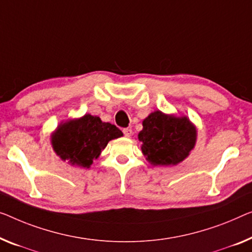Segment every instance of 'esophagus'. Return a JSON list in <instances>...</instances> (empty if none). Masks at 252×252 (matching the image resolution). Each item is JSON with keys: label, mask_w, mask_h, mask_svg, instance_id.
<instances>
[{"label": "esophagus", "mask_w": 252, "mask_h": 252, "mask_svg": "<svg viewBox=\"0 0 252 252\" xmlns=\"http://www.w3.org/2000/svg\"><path fill=\"white\" fill-rule=\"evenodd\" d=\"M123 134H125L126 137L129 138L131 134H132V130L129 129V127H126V129H123Z\"/></svg>", "instance_id": "1"}]
</instances>
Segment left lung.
Returning <instances> with one entry per match:
<instances>
[{
    "label": "left lung",
    "mask_w": 252,
    "mask_h": 252,
    "mask_svg": "<svg viewBox=\"0 0 252 252\" xmlns=\"http://www.w3.org/2000/svg\"><path fill=\"white\" fill-rule=\"evenodd\" d=\"M142 126L138 139L146 158L154 165H176L196 144V129L186 116L176 118L156 111Z\"/></svg>",
    "instance_id": "left-lung-1"
}]
</instances>
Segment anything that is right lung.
Wrapping results in <instances>:
<instances>
[{
	"mask_svg": "<svg viewBox=\"0 0 252 252\" xmlns=\"http://www.w3.org/2000/svg\"><path fill=\"white\" fill-rule=\"evenodd\" d=\"M122 131L114 125L102 122L97 116L86 114L58 127L52 137L55 153L72 165L89 167L112 139L122 137Z\"/></svg>",
	"mask_w": 252,
	"mask_h": 252,
	"instance_id": "add662e5",
	"label": "right lung"
}]
</instances>
